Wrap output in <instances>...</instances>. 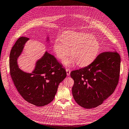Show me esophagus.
<instances>
[{
    "label": "esophagus",
    "instance_id": "1",
    "mask_svg": "<svg viewBox=\"0 0 129 129\" xmlns=\"http://www.w3.org/2000/svg\"><path fill=\"white\" fill-rule=\"evenodd\" d=\"M66 72H67V75L68 76H69L70 74V70L69 69H66Z\"/></svg>",
    "mask_w": 129,
    "mask_h": 129
}]
</instances>
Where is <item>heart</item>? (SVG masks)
Wrapping results in <instances>:
<instances>
[{"instance_id": "obj_1", "label": "heart", "mask_w": 129, "mask_h": 129, "mask_svg": "<svg viewBox=\"0 0 129 129\" xmlns=\"http://www.w3.org/2000/svg\"><path fill=\"white\" fill-rule=\"evenodd\" d=\"M53 49L59 59H63L70 54L71 56L64 60L67 66H72L76 62L80 67L90 64L96 58L100 50L99 41L87 33L66 32L56 38Z\"/></svg>"}]
</instances>
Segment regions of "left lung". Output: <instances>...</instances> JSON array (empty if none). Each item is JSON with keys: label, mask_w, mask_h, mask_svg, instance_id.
<instances>
[{"label": "left lung", "mask_w": 129, "mask_h": 129, "mask_svg": "<svg viewBox=\"0 0 129 129\" xmlns=\"http://www.w3.org/2000/svg\"><path fill=\"white\" fill-rule=\"evenodd\" d=\"M121 58L115 51H106L90 64L73 70L74 99L80 106L91 109L101 105L114 91L119 80Z\"/></svg>", "instance_id": "8db88e82"}]
</instances>
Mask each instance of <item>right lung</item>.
<instances>
[{"instance_id": "add662e5", "label": "right lung", "mask_w": 129, "mask_h": 129, "mask_svg": "<svg viewBox=\"0 0 129 129\" xmlns=\"http://www.w3.org/2000/svg\"><path fill=\"white\" fill-rule=\"evenodd\" d=\"M28 39L20 37L13 47L9 56L10 74L17 91L26 101L43 106L53 101L58 86L67 73L54 56L47 52L37 62L32 74L20 70L17 59Z\"/></svg>"}]
</instances>
